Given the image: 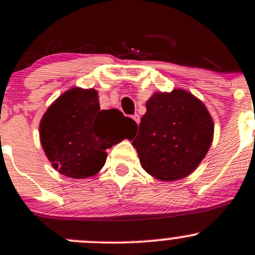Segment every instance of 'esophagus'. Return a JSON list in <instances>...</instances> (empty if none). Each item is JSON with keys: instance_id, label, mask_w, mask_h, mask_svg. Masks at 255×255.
<instances>
[{"instance_id": "esophagus-1", "label": "esophagus", "mask_w": 255, "mask_h": 255, "mask_svg": "<svg viewBox=\"0 0 255 255\" xmlns=\"http://www.w3.org/2000/svg\"><path fill=\"white\" fill-rule=\"evenodd\" d=\"M131 118H133V120H134V121H135V122H136V124H137V125H139V124H140V116H139V115H137V114H134V115H133V116H131Z\"/></svg>"}]
</instances>
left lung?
Wrapping results in <instances>:
<instances>
[{
	"instance_id": "1",
	"label": "left lung",
	"mask_w": 255,
	"mask_h": 255,
	"mask_svg": "<svg viewBox=\"0 0 255 255\" xmlns=\"http://www.w3.org/2000/svg\"><path fill=\"white\" fill-rule=\"evenodd\" d=\"M213 139V121L200 99L182 89L156 92L146 102L133 140L142 169L162 181L192 174Z\"/></svg>"
}]
</instances>
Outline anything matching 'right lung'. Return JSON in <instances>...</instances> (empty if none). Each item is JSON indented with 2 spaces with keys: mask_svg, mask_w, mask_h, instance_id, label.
Instances as JSON below:
<instances>
[{
  "mask_svg": "<svg viewBox=\"0 0 255 255\" xmlns=\"http://www.w3.org/2000/svg\"><path fill=\"white\" fill-rule=\"evenodd\" d=\"M137 127L118 109L101 110L98 92L73 87L40 120V144L54 169L72 178L93 176L103 168L107 148L130 139Z\"/></svg>",
  "mask_w": 255,
  "mask_h": 255,
  "instance_id": "add662e5",
  "label": "right lung"
}]
</instances>
